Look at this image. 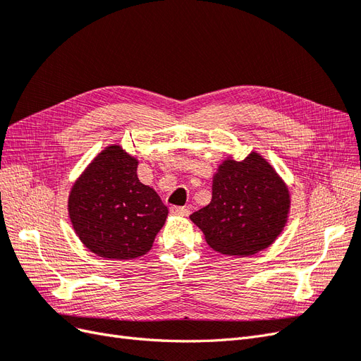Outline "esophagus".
Masks as SVG:
<instances>
[{"instance_id": "obj_1", "label": "esophagus", "mask_w": 361, "mask_h": 361, "mask_svg": "<svg viewBox=\"0 0 361 361\" xmlns=\"http://www.w3.org/2000/svg\"><path fill=\"white\" fill-rule=\"evenodd\" d=\"M170 212L173 215H180V216H188L190 215V211L187 209V207H183V206H171L170 207Z\"/></svg>"}]
</instances>
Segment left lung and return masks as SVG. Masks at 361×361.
<instances>
[{"mask_svg": "<svg viewBox=\"0 0 361 361\" xmlns=\"http://www.w3.org/2000/svg\"><path fill=\"white\" fill-rule=\"evenodd\" d=\"M290 195L274 167L256 152L227 158L212 179V200L190 215L221 255L251 256L268 248L286 226Z\"/></svg>", "mask_w": 361, "mask_h": 361, "instance_id": "8db88e82", "label": "left lung"}]
</instances>
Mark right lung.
Here are the masks:
<instances>
[{
    "instance_id": "add662e5",
    "label": "right lung",
    "mask_w": 361,
    "mask_h": 361,
    "mask_svg": "<svg viewBox=\"0 0 361 361\" xmlns=\"http://www.w3.org/2000/svg\"><path fill=\"white\" fill-rule=\"evenodd\" d=\"M138 159L113 145L75 180L68 211L73 231L92 253L116 260L146 255L166 223L167 206L137 176Z\"/></svg>"
}]
</instances>
